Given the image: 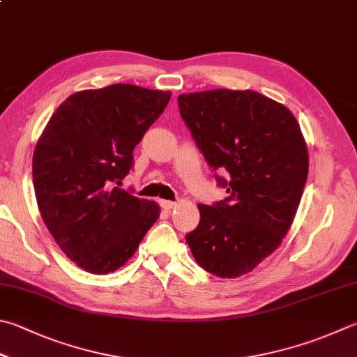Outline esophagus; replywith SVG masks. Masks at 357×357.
Instances as JSON below:
<instances>
[{"mask_svg":"<svg viewBox=\"0 0 357 357\" xmlns=\"http://www.w3.org/2000/svg\"><path fill=\"white\" fill-rule=\"evenodd\" d=\"M160 206L163 208V210H172V208L176 206V202H172V200H160Z\"/></svg>","mask_w":357,"mask_h":357,"instance_id":"1","label":"esophagus"}]
</instances>
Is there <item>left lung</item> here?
I'll use <instances>...</instances> for the list:
<instances>
[{"mask_svg": "<svg viewBox=\"0 0 357 357\" xmlns=\"http://www.w3.org/2000/svg\"><path fill=\"white\" fill-rule=\"evenodd\" d=\"M177 100L227 190L224 200L199 205V225L185 239L206 272L241 277L275 252L292 225L307 178L305 138L292 113L258 91L219 89Z\"/></svg>", "mask_w": 357, "mask_h": 357, "instance_id": "left-lung-1", "label": "left lung"}]
</instances>
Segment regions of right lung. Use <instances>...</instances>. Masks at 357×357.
<instances>
[{
    "instance_id": "1",
    "label": "right lung",
    "mask_w": 357,
    "mask_h": 357,
    "mask_svg": "<svg viewBox=\"0 0 357 357\" xmlns=\"http://www.w3.org/2000/svg\"><path fill=\"white\" fill-rule=\"evenodd\" d=\"M169 99L171 91L130 84L77 91L38 139L32 178L40 214L62 252L86 272L124 266L160 216L155 202L119 185Z\"/></svg>"
}]
</instances>
